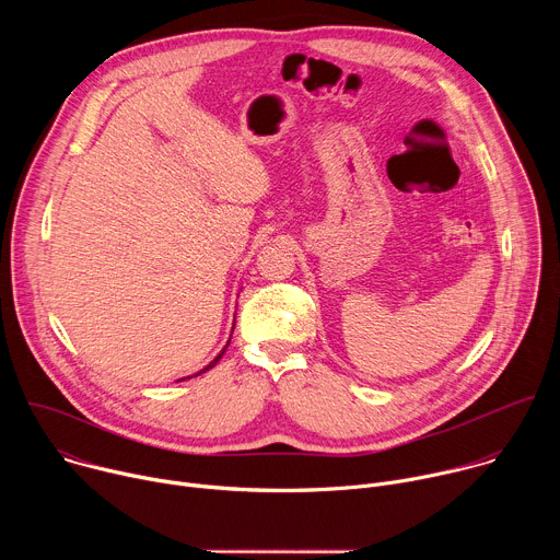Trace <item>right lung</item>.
<instances>
[{"label":"right lung","mask_w":560,"mask_h":560,"mask_svg":"<svg viewBox=\"0 0 560 560\" xmlns=\"http://www.w3.org/2000/svg\"><path fill=\"white\" fill-rule=\"evenodd\" d=\"M232 330H234V326H232ZM230 337H232V335H230ZM228 346H230V339H228V343H225V346H223V350H221V352H219V354H217V357H214V359H212V361H210V363H208V365H206V368H203V370H199V372H197V374H192V376H199V374H203V372H208V370H210V368H214V365H217V363H219V359H221V357H223V352H225V348H228ZM192 376H186V378H192ZM186 378H179V381H186Z\"/></svg>","instance_id":"right-lung-1"}]
</instances>
